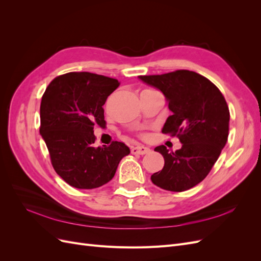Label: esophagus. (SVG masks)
<instances>
[{"label": "esophagus", "mask_w": 261, "mask_h": 261, "mask_svg": "<svg viewBox=\"0 0 261 261\" xmlns=\"http://www.w3.org/2000/svg\"><path fill=\"white\" fill-rule=\"evenodd\" d=\"M150 151V149L145 146H136L132 148V153L133 154H145Z\"/></svg>", "instance_id": "1"}]
</instances>
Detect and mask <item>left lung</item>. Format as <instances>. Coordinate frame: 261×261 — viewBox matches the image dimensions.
I'll return each instance as SVG.
<instances>
[{
    "instance_id": "1",
    "label": "left lung",
    "mask_w": 261,
    "mask_h": 261,
    "mask_svg": "<svg viewBox=\"0 0 261 261\" xmlns=\"http://www.w3.org/2000/svg\"><path fill=\"white\" fill-rule=\"evenodd\" d=\"M138 78L164 94L172 113L162 133L178 137L181 144L174 152L163 145L154 148L163 155L164 167L151 175L152 183L170 192L187 191L208 175L226 144V101L208 78L191 70Z\"/></svg>"
}]
</instances>
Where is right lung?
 Returning <instances> with one entry per match:
<instances>
[{
  "label": "right lung",
  "mask_w": 261,
  "mask_h": 261,
  "mask_svg": "<svg viewBox=\"0 0 261 261\" xmlns=\"http://www.w3.org/2000/svg\"><path fill=\"white\" fill-rule=\"evenodd\" d=\"M120 85L88 72L67 73L50 83L40 105V135L58 175L80 189L107 184L129 148L120 141L96 147L93 126H105L103 105Z\"/></svg>",
  "instance_id": "obj_1"
}]
</instances>
